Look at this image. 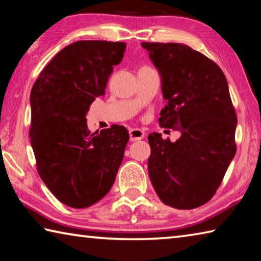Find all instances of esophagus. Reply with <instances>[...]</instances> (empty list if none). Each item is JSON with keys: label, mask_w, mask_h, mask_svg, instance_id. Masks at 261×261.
<instances>
[{"label": "esophagus", "mask_w": 261, "mask_h": 261, "mask_svg": "<svg viewBox=\"0 0 261 261\" xmlns=\"http://www.w3.org/2000/svg\"><path fill=\"white\" fill-rule=\"evenodd\" d=\"M130 135V140L131 141H137V140H141L143 138H145V132L140 129H131L129 131Z\"/></svg>", "instance_id": "34e87169"}]
</instances>
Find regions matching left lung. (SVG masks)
Returning <instances> with one entry per match:
<instances>
[{"label": "left lung", "instance_id": "obj_1", "mask_svg": "<svg viewBox=\"0 0 261 261\" xmlns=\"http://www.w3.org/2000/svg\"><path fill=\"white\" fill-rule=\"evenodd\" d=\"M161 74L167 100L161 127L180 131L171 143L148 136V175L163 204L192 210L212 199L236 154L237 116L215 62L182 43L143 42Z\"/></svg>", "mask_w": 261, "mask_h": 261}]
</instances>
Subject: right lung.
Masks as SVG:
<instances>
[{
	"label": "right lung",
	"mask_w": 261,
	"mask_h": 261,
	"mask_svg": "<svg viewBox=\"0 0 261 261\" xmlns=\"http://www.w3.org/2000/svg\"><path fill=\"white\" fill-rule=\"evenodd\" d=\"M125 43L81 40L57 53L31 90L30 138L37 170L64 205L86 208L113 187L129 132L112 125L92 132L85 115L103 95Z\"/></svg>",
	"instance_id": "add662e5"
}]
</instances>
